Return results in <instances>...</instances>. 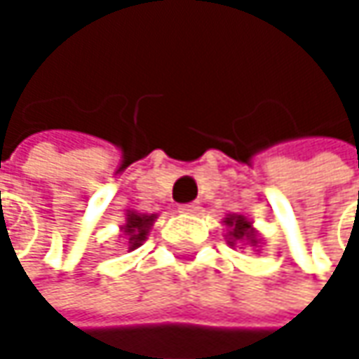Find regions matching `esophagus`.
I'll list each match as a JSON object with an SVG mask.
<instances>
[{
  "label": "esophagus",
  "instance_id": "esophagus-1",
  "mask_svg": "<svg viewBox=\"0 0 359 359\" xmlns=\"http://www.w3.org/2000/svg\"><path fill=\"white\" fill-rule=\"evenodd\" d=\"M179 212L180 214H189V216H193V214H197V212H199V203H197V201H193V203L179 205Z\"/></svg>",
  "mask_w": 359,
  "mask_h": 359
}]
</instances>
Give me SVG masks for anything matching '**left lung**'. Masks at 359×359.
I'll list each match as a JSON object with an SVG mask.
<instances>
[{
  "mask_svg": "<svg viewBox=\"0 0 359 359\" xmlns=\"http://www.w3.org/2000/svg\"><path fill=\"white\" fill-rule=\"evenodd\" d=\"M222 224L226 226V233H224V239L231 248H250L255 253H259V248L264 243V237L262 233L253 226V220L245 214H226L222 218Z\"/></svg>",
  "mask_w": 359,
  "mask_h": 359,
  "instance_id": "left-lung-1",
  "label": "left lung"
}]
</instances>
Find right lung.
Masks as SVG:
<instances>
[{
  "mask_svg": "<svg viewBox=\"0 0 359 359\" xmlns=\"http://www.w3.org/2000/svg\"><path fill=\"white\" fill-rule=\"evenodd\" d=\"M156 220H158V214H145L137 210L124 212V222L120 224V237L126 241L128 251L137 250L145 243Z\"/></svg>",
  "mask_w": 359,
  "mask_h": 359,
  "instance_id": "obj_1",
  "label": "right lung"
}]
</instances>
